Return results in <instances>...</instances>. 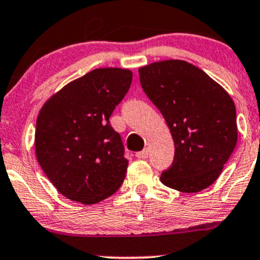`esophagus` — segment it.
Wrapping results in <instances>:
<instances>
[{
  "instance_id": "obj_1",
  "label": "esophagus",
  "mask_w": 260,
  "mask_h": 260,
  "mask_svg": "<svg viewBox=\"0 0 260 260\" xmlns=\"http://www.w3.org/2000/svg\"><path fill=\"white\" fill-rule=\"evenodd\" d=\"M148 149H144V150H142V152H138L136 154V156L138 159H147L148 158Z\"/></svg>"
}]
</instances>
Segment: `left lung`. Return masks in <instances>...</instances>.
<instances>
[{
    "label": "left lung",
    "instance_id": "8db88e82",
    "mask_svg": "<svg viewBox=\"0 0 260 260\" xmlns=\"http://www.w3.org/2000/svg\"><path fill=\"white\" fill-rule=\"evenodd\" d=\"M145 95L167 121L175 145L165 186L199 192L217 180L237 144L233 100L205 71L184 60L152 62L138 70Z\"/></svg>",
    "mask_w": 260,
    "mask_h": 260
}]
</instances>
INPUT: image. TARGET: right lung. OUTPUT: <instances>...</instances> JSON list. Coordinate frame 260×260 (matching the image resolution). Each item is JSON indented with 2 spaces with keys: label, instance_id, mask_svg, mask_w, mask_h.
<instances>
[{
  "label": "right lung",
  "instance_id": "obj_1",
  "mask_svg": "<svg viewBox=\"0 0 260 260\" xmlns=\"http://www.w3.org/2000/svg\"><path fill=\"white\" fill-rule=\"evenodd\" d=\"M132 82V71L95 69L65 85L37 118L36 155L56 190L92 205L115 193L128 160L110 117Z\"/></svg>",
  "mask_w": 260,
  "mask_h": 260
}]
</instances>
